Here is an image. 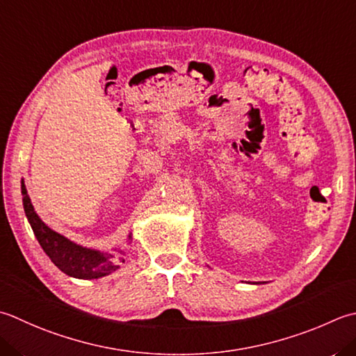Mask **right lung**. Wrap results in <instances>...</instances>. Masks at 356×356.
<instances>
[{
    "label": "right lung",
    "mask_w": 356,
    "mask_h": 356,
    "mask_svg": "<svg viewBox=\"0 0 356 356\" xmlns=\"http://www.w3.org/2000/svg\"><path fill=\"white\" fill-rule=\"evenodd\" d=\"M21 193H23L24 211L33 229L35 238L49 256V259L63 273L79 277V280H99L102 276L113 273L120 267V262H124L123 257H113L106 253L95 252V250L83 248L66 239L65 236L55 233L35 213L24 184L21 185Z\"/></svg>",
    "instance_id": "add662e5"
}]
</instances>
